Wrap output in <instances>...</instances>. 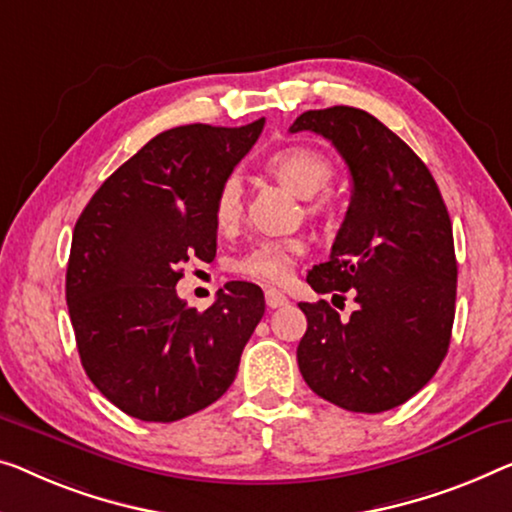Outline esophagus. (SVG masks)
Returning <instances> with one entry per match:
<instances>
[{
    "mask_svg": "<svg viewBox=\"0 0 512 512\" xmlns=\"http://www.w3.org/2000/svg\"><path fill=\"white\" fill-rule=\"evenodd\" d=\"M264 299H266V305H269L271 310H273V308H282V305L289 303L287 296L282 294V292H278V289H266Z\"/></svg>",
    "mask_w": 512,
    "mask_h": 512,
    "instance_id": "obj_1",
    "label": "esophagus"
}]
</instances>
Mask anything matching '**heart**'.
I'll list each match as a JSON object with an SVG mask.
<instances>
[{"instance_id": "obj_1", "label": "heart", "mask_w": 512, "mask_h": 512, "mask_svg": "<svg viewBox=\"0 0 512 512\" xmlns=\"http://www.w3.org/2000/svg\"><path fill=\"white\" fill-rule=\"evenodd\" d=\"M266 170L276 177L282 186H287L299 197H315L333 177V165L319 151L310 147H285L273 151L266 158ZM241 213V181L239 177H227L220 183L216 202H213V218L220 230L232 227ZM303 246L294 239L285 241H262L250 248L246 255L236 259L234 269L243 276L280 285L289 276L301 255Z\"/></svg>"}]
</instances>
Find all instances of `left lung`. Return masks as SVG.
Returning <instances> with one entry per match:
<instances>
[{
    "instance_id": "left-lung-1",
    "label": "left lung",
    "mask_w": 512,
    "mask_h": 512,
    "mask_svg": "<svg viewBox=\"0 0 512 512\" xmlns=\"http://www.w3.org/2000/svg\"><path fill=\"white\" fill-rule=\"evenodd\" d=\"M329 140L352 174V202L329 262L312 266L317 294L358 308L342 322L326 301L299 303L308 329L299 370L319 398L347 411L400 407L434 377L451 345L457 262L437 181L409 144L365 110H308L289 133Z\"/></svg>"
}]
</instances>
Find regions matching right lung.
<instances>
[{"label": "right lung", "mask_w": 512, "mask_h": 512, "mask_svg": "<svg viewBox=\"0 0 512 512\" xmlns=\"http://www.w3.org/2000/svg\"><path fill=\"white\" fill-rule=\"evenodd\" d=\"M264 119L156 135L103 181L73 230L66 303L82 368L124 414L172 423L232 386L264 315L253 282H227L197 312L177 296L188 259L216 257V193Z\"/></svg>", "instance_id": "1"}]
</instances>
